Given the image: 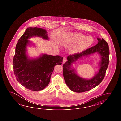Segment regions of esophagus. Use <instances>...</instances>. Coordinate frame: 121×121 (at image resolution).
<instances>
[{
  "label": "esophagus",
  "instance_id": "1",
  "mask_svg": "<svg viewBox=\"0 0 121 121\" xmlns=\"http://www.w3.org/2000/svg\"><path fill=\"white\" fill-rule=\"evenodd\" d=\"M67 58H66V57H64V58H63V63H65L67 61Z\"/></svg>",
  "mask_w": 121,
  "mask_h": 121
}]
</instances>
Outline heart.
Segmentation results:
<instances>
[{"instance_id":"1","label":"heart","mask_w":121,"mask_h":121,"mask_svg":"<svg viewBox=\"0 0 121 121\" xmlns=\"http://www.w3.org/2000/svg\"><path fill=\"white\" fill-rule=\"evenodd\" d=\"M93 39L90 37L86 36L79 33H71L68 34L66 37L63 40V45H73L72 51L73 53L82 52L90 47L93 43Z\"/></svg>"}]
</instances>
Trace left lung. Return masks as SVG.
Segmentation results:
<instances>
[{
	"mask_svg": "<svg viewBox=\"0 0 121 121\" xmlns=\"http://www.w3.org/2000/svg\"><path fill=\"white\" fill-rule=\"evenodd\" d=\"M98 44L95 46L67 57V61L63 64V76L64 80L69 89L76 93H82L91 90L100 83L105 77L109 63V52L107 43L103 39L97 38ZM97 52L100 55L98 73L90 79L80 77L72 67V64L82 57Z\"/></svg>",
	"mask_w": 121,
	"mask_h": 121,
	"instance_id": "8db88e82",
	"label": "left lung"
}]
</instances>
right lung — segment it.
Wrapping results in <instances>:
<instances>
[{"instance_id": "obj_1", "label": "right lung", "mask_w": 121, "mask_h": 121, "mask_svg": "<svg viewBox=\"0 0 121 121\" xmlns=\"http://www.w3.org/2000/svg\"><path fill=\"white\" fill-rule=\"evenodd\" d=\"M49 40L46 30L37 27H29L18 40L13 58V66L16 80L29 90L39 91L49 84L51 76L57 64L61 65L63 57L59 55L41 54L30 58L26 54L27 47L31 44L28 39L34 37Z\"/></svg>"}]
</instances>
